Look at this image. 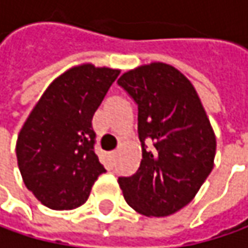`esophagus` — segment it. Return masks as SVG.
<instances>
[{"mask_svg":"<svg viewBox=\"0 0 248 248\" xmlns=\"http://www.w3.org/2000/svg\"><path fill=\"white\" fill-rule=\"evenodd\" d=\"M116 156H117V150H114V152H111V157H113V160L116 158Z\"/></svg>","mask_w":248,"mask_h":248,"instance_id":"1","label":"esophagus"}]
</instances>
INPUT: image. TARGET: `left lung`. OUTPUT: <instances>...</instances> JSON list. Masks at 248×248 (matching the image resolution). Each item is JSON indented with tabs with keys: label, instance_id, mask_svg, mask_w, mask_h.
Segmentation results:
<instances>
[{
	"label": "left lung",
	"instance_id": "1",
	"mask_svg": "<svg viewBox=\"0 0 248 248\" xmlns=\"http://www.w3.org/2000/svg\"><path fill=\"white\" fill-rule=\"evenodd\" d=\"M117 82L138 106L142 145L138 171L119 178L124 199L146 217L174 214L192 202L214 167L210 120L192 82L170 64L140 66Z\"/></svg>",
	"mask_w": 248,
	"mask_h": 248
}]
</instances>
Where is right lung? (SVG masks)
I'll list each match as a JSON object with an SVG mask.
<instances>
[{
    "instance_id": "1",
    "label": "right lung",
    "mask_w": 248,
    "mask_h": 248,
    "mask_svg": "<svg viewBox=\"0 0 248 248\" xmlns=\"http://www.w3.org/2000/svg\"><path fill=\"white\" fill-rule=\"evenodd\" d=\"M120 70L81 64L59 76L31 110L16 142L26 187L52 210H73L106 172L93 152L92 117Z\"/></svg>"
}]
</instances>
